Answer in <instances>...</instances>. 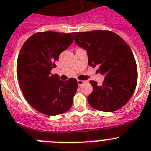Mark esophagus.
<instances>
[{
	"label": "esophagus",
	"mask_w": 151,
	"mask_h": 151,
	"mask_svg": "<svg viewBox=\"0 0 151 151\" xmlns=\"http://www.w3.org/2000/svg\"><path fill=\"white\" fill-rule=\"evenodd\" d=\"M85 83H86V81H82V80H78V81H77V83H78V85H79L80 86H81Z\"/></svg>",
	"instance_id": "esophagus-1"
}]
</instances>
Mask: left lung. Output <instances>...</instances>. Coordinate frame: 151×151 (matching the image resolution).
I'll use <instances>...</instances> for the list:
<instances>
[{"instance_id":"1","label":"left lung","mask_w":151,"mask_h":151,"mask_svg":"<svg viewBox=\"0 0 151 151\" xmlns=\"http://www.w3.org/2000/svg\"><path fill=\"white\" fill-rule=\"evenodd\" d=\"M74 41L84 48L90 66H99L105 75L101 86L90 81L93 92L87 99L95 109L112 112L128 103L136 88L137 70L131 48L123 39L108 30L73 32Z\"/></svg>"}]
</instances>
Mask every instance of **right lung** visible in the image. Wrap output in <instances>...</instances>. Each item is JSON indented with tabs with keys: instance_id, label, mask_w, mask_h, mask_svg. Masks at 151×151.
Returning a JSON list of instances; mask_svg holds the SVG:
<instances>
[{
	"instance_id": "add662e5",
	"label": "right lung",
	"mask_w": 151,
	"mask_h": 151,
	"mask_svg": "<svg viewBox=\"0 0 151 151\" xmlns=\"http://www.w3.org/2000/svg\"><path fill=\"white\" fill-rule=\"evenodd\" d=\"M73 40L71 33L36 32L25 42L19 53L17 74L21 90L27 102L45 115L62 114L72 106L77 80L60 81L51 70Z\"/></svg>"
}]
</instances>
